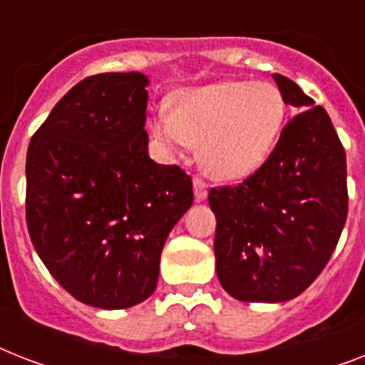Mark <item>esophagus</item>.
<instances>
[{
	"label": "esophagus",
	"instance_id": "34e87169",
	"mask_svg": "<svg viewBox=\"0 0 365 365\" xmlns=\"http://www.w3.org/2000/svg\"><path fill=\"white\" fill-rule=\"evenodd\" d=\"M193 189H195V199L205 200L208 195V183L202 178H195L193 180Z\"/></svg>",
	"mask_w": 365,
	"mask_h": 365
}]
</instances>
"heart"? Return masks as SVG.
<instances>
[{"label": "heart", "mask_w": 365, "mask_h": 365, "mask_svg": "<svg viewBox=\"0 0 365 365\" xmlns=\"http://www.w3.org/2000/svg\"><path fill=\"white\" fill-rule=\"evenodd\" d=\"M282 94L267 81H217L185 88L159 110L151 130L166 149L200 143V165L222 182H237L259 168L284 126Z\"/></svg>", "instance_id": "b5f03b06"}]
</instances>
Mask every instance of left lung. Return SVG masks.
Wrapping results in <instances>:
<instances>
[{"label":"left lung","instance_id":"left-lung-1","mask_svg":"<svg viewBox=\"0 0 365 365\" xmlns=\"http://www.w3.org/2000/svg\"><path fill=\"white\" fill-rule=\"evenodd\" d=\"M272 77L284 102L301 111L252 176L208 193L220 284L250 303L305 292L334 254L349 212L345 149L331 119L292 79Z\"/></svg>","mask_w":365,"mask_h":365}]
</instances>
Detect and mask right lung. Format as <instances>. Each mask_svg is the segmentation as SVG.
<instances>
[{
	"label": "right lung",
	"mask_w": 365,
	"mask_h": 365,
	"mask_svg": "<svg viewBox=\"0 0 365 365\" xmlns=\"http://www.w3.org/2000/svg\"><path fill=\"white\" fill-rule=\"evenodd\" d=\"M148 85L138 71L83 79L26 155L34 248L68 294L98 309L153 294L168 233L193 205L191 178L149 159Z\"/></svg>",
	"instance_id": "add662e5"
}]
</instances>
